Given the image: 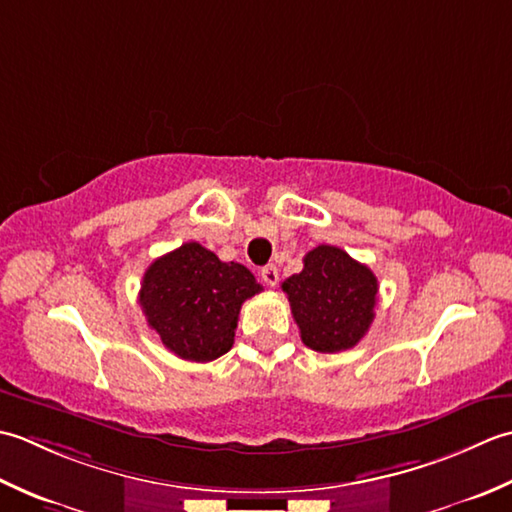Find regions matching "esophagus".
Masks as SVG:
<instances>
[{
  "mask_svg": "<svg viewBox=\"0 0 512 512\" xmlns=\"http://www.w3.org/2000/svg\"><path fill=\"white\" fill-rule=\"evenodd\" d=\"M260 278L267 287H276L278 285V267L276 265H267L260 269Z\"/></svg>",
  "mask_w": 512,
  "mask_h": 512,
  "instance_id": "esophagus-1",
  "label": "esophagus"
}]
</instances>
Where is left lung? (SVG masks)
Here are the masks:
<instances>
[{"label":"left lung","instance_id":"left-lung-1","mask_svg":"<svg viewBox=\"0 0 512 512\" xmlns=\"http://www.w3.org/2000/svg\"><path fill=\"white\" fill-rule=\"evenodd\" d=\"M302 263L283 283L302 342L320 353L356 347L375 316L378 278L333 245L314 247Z\"/></svg>","mask_w":512,"mask_h":512}]
</instances>
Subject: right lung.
<instances>
[{"label": "right lung", "mask_w": 512, "mask_h": 512, "mask_svg": "<svg viewBox=\"0 0 512 512\" xmlns=\"http://www.w3.org/2000/svg\"><path fill=\"white\" fill-rule=\"evenodd\" d=\"M263 291L241 263L185 243L143 274L139 305L165 349L190 362H212L232 349L241 305Z\"/></svg>", "instance_id": "obj_1"}]
</instances>
